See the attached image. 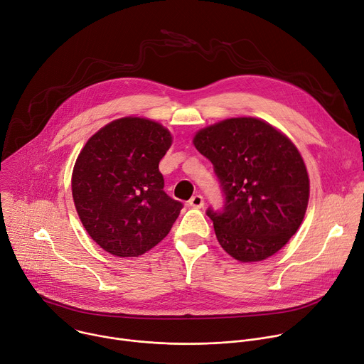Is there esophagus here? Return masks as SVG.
<instances>
[{
  "mask_svg": "<svg viewBox=\"0 0 364 364\" xmlns=\"http://www.w3.org/2000/svg\"><path fill=\"white\" fill-rule=\"evenodd\" d=\"M188 205H190L191 208L200 209V208H203V205H205V200H203V197H202L200 194H196V196H193L191 199L188 200Z\"/></svg>",
  "mask_w": 364,
  "mask_h": 364,
  "instance_id": "obj_1",
  "label": "esophagus"
}]
</instances>
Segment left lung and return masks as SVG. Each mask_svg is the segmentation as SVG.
<instances>
[{"label":"left lung","mask_w":364,"mask_h":364,"mask_svg":"<svg viewBox=\"0 0 364 364\" xmlns=\"http://www.w3.org/2000/svg\"><path fill=\"white\" fill-rule=\"evenodd\" d=\"M193 144L212 164L225 196L208 209L220 247L241 262L276 254L299 229L309 177L293 142L267 122L234 117L196 134Z\"/></svg>","instance_id":"8db88e82"}]
</instances>
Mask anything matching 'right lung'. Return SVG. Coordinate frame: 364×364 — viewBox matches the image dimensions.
Returning a JSON list of instances; mask_svg holds the SVG:
<instances>
[{
    "mask_svg": "<svg viewBox=\"0 0 364 364\" xmlns=\"http://www.w3.org/2000/svg\"><path fill=\"white\" fill-rule=\"evenodd\" d=\"M173 136L162 124L122 117L94 134L73 171V197L88 235L116 257H139L161 242L183 203L164 191L159 161Z\"/></svg>",
    "mask_w": 364,
    "mask_h": 364,
    "instance_id": "add662e5",
    "label": "right lung"
}]
</instances>
